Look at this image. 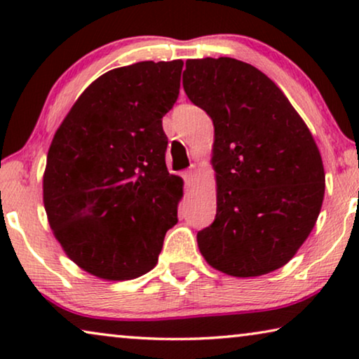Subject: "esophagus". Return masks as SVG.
Returning a JSON list of instances; mask_svg holds the SVG:
<instances>
[{"label":"esophagus","instance_id":"1","mask_svg":"<svg viewBox=\"0 0 359 359\" xmlns=\"http://www.w3.org/2000/svg\"><path fill=\"white\" fill-rule=\"evenodd\" d=\"M194 171L193 170H186L184 173H183V178H184V183L188 184V186H191L193 184V181H194Z\"/></svg>","mask_w":359,"mask_h":359}]
</instances>
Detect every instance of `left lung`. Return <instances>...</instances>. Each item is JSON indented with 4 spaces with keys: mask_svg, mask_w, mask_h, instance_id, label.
<instances>
[{
    "mask_svg": "<svg viewBox=\"0 0 359 359\" xmlns=\"http://www.w3.org/2000/svg\"><path fill=\"white\" fill-rule=\"evenodd\" d=\"M183 88L214 122V222L198 232L210 266L262 276L291 259L312 232L325 193L320 151L284 93L230 57L186 62Z\"/></svg>",
    "mask_w": 359,
    "mask_h": 359,
    "instance_id": "left-lung-1",
    "label": "left lung"
}]
</instances>
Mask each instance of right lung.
<instances>
[{
  "label": "right lung",
  "mask_w": 359,
  "mask_h": 359,
  "mask_svg": "<svg viewBox=\"0 0 359 359\" xmlns=\"http://www.w3.org/2000/svg\"><path fill=\"white\" fill-rule=\"evenodd\" d=\"M183 62H139L83 91L53 135L43 205L68 258L93 276L134 279L158 262L178 222L183 181L168 173L161 119Z\"/></svg>",
  "instance_id": "1"
}]
</instances>
